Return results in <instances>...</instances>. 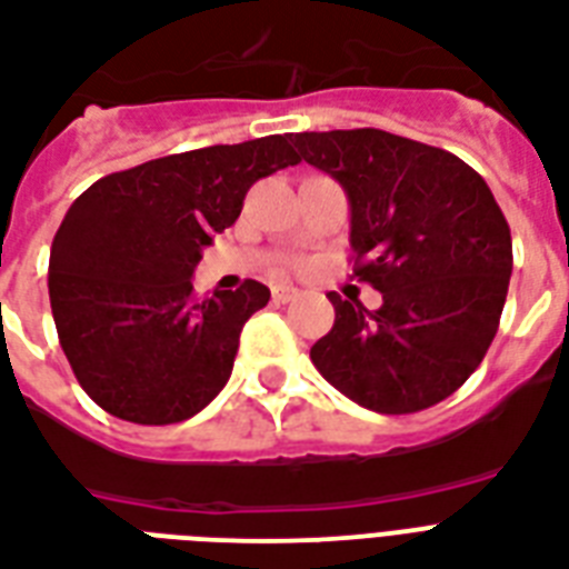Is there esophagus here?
<instances>
[{
  "mask_svg": "<svg viewBox=\"0 0 569 569\" xmlns=\"http://www.w3.org/2000/svg\"><path fill=\"white\" fill-rule=\"evenodd\" d=\"M299 297L297 288H290V284H276L272 288V302H293Z\"/></svg>",
  "mask_w": 569,
  "mask_h": 569,
  "instance_id": "34e87169",
  "label": "esophagus"
}]
</instances>
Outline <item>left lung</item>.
Here are the masks:
<instances>
[{
    "label": "left lung",
    "instance_id": "8db88e82",
    "mask_svg": "<svg viewBox=\"0 0 569 569\" xmlns=\"http://www.w3.org/2000/svg\"><path fill=\"white\" fill-rule=\"evenodd\" d=\"M290 142L347 189L353 279L382 293L377 311L329 293L335 326L311 362L382 416L436 407L481 365L508 299L513 246L487 180L451 151L373 127Z\"/></svg>",
    "mask_w": 569,
    "mask_h": 569
}]
</instances>
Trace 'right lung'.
<instances>
[{"label": "right lung", "mask_w": 569, "mask_h": 569, "mask_svg": "<svg viewBox=\"0 0 569 569\" xmlns=\"http://www.w3.org/2000/svg\"><path fill=\"white\" fill-rule=\"evenodd\" d=\"M288 136L210 144L106 174L70 204L50 252V306L73 377L133 425H178L222 391L261 281L198 299L201 249L254 180L297 166Z\"/></svg>", "instance_id": "add662e5"}]
</instances>
